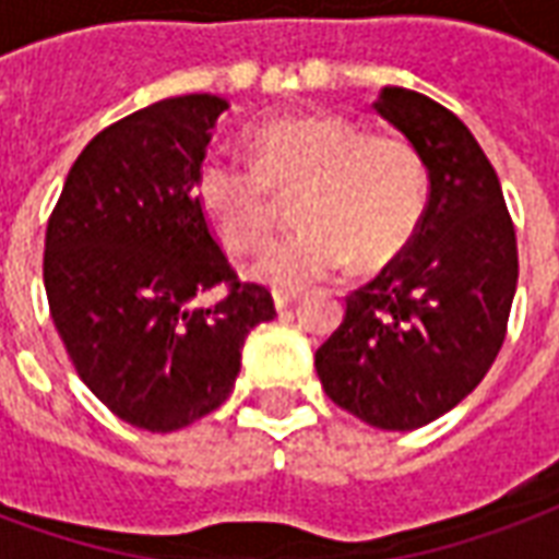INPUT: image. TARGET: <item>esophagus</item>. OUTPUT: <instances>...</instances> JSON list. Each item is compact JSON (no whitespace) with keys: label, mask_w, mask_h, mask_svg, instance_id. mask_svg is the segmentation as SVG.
Instances as JSON below:
<instances>
[{"label":"esophagus","mask_w":559,"mask_h":559,"mask_svg":"<svg viewBox=\"0 0 559 559\" xmlns=\"http://www.w3.org/2000/svg\"><path fill=\"white\" fill-rule=\"evenodd\" d=\"M295 300H297L295 292H274V307L280 309V312H283V309L292 307Z\"/></svg>","instance_id":"1"}]
</instances>
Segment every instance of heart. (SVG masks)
Listing matches in <instances>:
<instances>
[{
	"mask_svg": "<svg viewBox=\"0 0 559 559\" xmlns=\"http://www.w3.org/2000/svg\"><path fill=\"white\" fill-rule=\"evenodd\" d=\"M250 166L207 154L193 175L195 202L235 255L262 250L274 229V197L295 193L300 229L267 247L255 276L304 288L354 264L378 271L417 235L429 173L402 136H378L345 116L274 118L247 130Z\"/></svg>",
	"mask_w": 559,
	"mask_h": 559,
	"instance_id": "1",
	"label": "heart"
}]
</instances>
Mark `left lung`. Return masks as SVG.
<instances>
[{
	"instance_id": "left-lung-1",
	"label": "left lung",
	"mask_w": 559,
	"mask_h": 559,
	"mask_svg": "<svg viewBox=\"0 0 559 559\" xmlns=\"http://www.w3.org/2000/svg\"><path fill=\"white\" fill-rule=\"evenodd\" d=\"M374 112L419 151L429 202L408 250L345 300V321L316 352V372L348 414L411 431L455 408L495 364L519 247L497 173L450 109L386 85Z\"/></svg>"
}]
</instances>
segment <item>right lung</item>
Instances as JSON below:
<instances>
[{"mask_svg": "<svg viewBox=\"0 0 559 559\" xmlns=\"http://www.w3.org/2000/svg\"><path fill=\"white\" fill-rule=\"evenodd\" d=\"M226 109L217 95L166 97L100 130L47 226L52 324L83 384L136 429L166 435L217 411L250 330L276 316L267 288L238 283L193 193ZM214 284L230 295L195 308Z\"/></svg>", "mask_w": 559, "mask_h": 559, "instance_id": "obj_1", "label": "right lung"}]
</instances>
